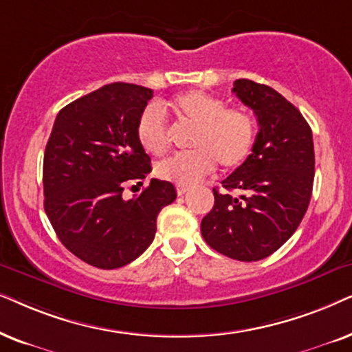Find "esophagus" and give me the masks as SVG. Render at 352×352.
I'll use <instances>...</instances> for the list:
<instances>
[{
    "instance_id": "34e87169",
    "label": "esophagus",
    "mask_w": 352,
    "mask_h": 352,
    "mask_svg": "<svg viewBox=\"0 0 352 352\" xmlns=\"http://www.w3.org/2000/svg\"><path fill=\"white\" fill-rule=\"evenodd\" d=\"M188 190H190V186H186V185H177V195H179V196H184Z\"/></svg>"
}]
</instances>
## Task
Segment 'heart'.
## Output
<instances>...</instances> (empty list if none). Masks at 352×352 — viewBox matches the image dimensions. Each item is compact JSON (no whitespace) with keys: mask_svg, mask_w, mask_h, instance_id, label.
<instances>
[{"mask_svg":"<svg viewBox=\"0 0 352 352\" xmlns=\"http://www.w3.org/2000/svg\"><path fill=\"white\" fill-rule=\"evenodd\" d=\"M180 124L195 127L190 148L195 151L162 161L156 168L159 179L177 185H193L220 164L236 168L246 162L254 146L256 124L250 112L225 107L220 98L203 90L175 95L168 102ZM137 137L153 156H161L170 146V129L162 111L149 104L140 116Z\"/></svg>","mask_w":352,"mask_h":352,"instance_id":"b5f03b06","label":"heart"}]
</instances>
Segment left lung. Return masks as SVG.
Listing matches in <instances>:
<instances>
[{"label": "left lung", "mask_w": 352, "mask_h": 352, "mask_svg": "<svg viewBox=\"0 0 352 352\" xmlns=\"http://www.w3.org/2000/svg\"><path fill=\"white\" fill-rule=\"evenodd\" d=\"M233 93L259 124L246 162L214 188V208L201 222L206 243L232 259L252 262L275 252L296 232L314 185L312 130L274 88L248 78Z\"/></svg>", "instance_id": "left-lung-1"}]
</instances>
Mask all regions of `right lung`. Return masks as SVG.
<instances>
[{
	"label": "right lung",
	"instance_id": "1",
	"mask_svg": "<svg viewBox=\"0 0 352 352\" xmlns=\"http://www.w3.org/2000/svg\"><path fill=\"white\" fill-rule=\"evenodd\" d=\"M153 90L111 83L59 111L43 159L45 212L67 250L98 269H117L146 251L156 220L177 191L151 179L142 195L122 198L127 182L151 172L137 137ZM142 184V182H138Z\"/></svg>",
	"mask_w": 352,
	"mask_h": 352
}]
</instances>
